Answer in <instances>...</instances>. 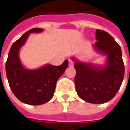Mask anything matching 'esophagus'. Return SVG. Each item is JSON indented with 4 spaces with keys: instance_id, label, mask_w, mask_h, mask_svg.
Listing matches in <instances>:
<instances>
[{
    "instance_id": "esophagus-1",
    "label": "esophagus",
    "mask_w": 130,
    "mask_h": 130,
    "mask_svg": "<svg viewBox=\"0 0 130 130\" xmlns=\"http://www.w3.org/2000/svg\"><path fill=\"white\" fill-rule=\"evenodd\" d=\"M68 65L70 67H72L74 65V62L72 60H69V61H68Z\"/></svg>"
}]
</instances>
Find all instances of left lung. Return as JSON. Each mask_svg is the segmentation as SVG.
Returning a JSON list of instances; mask_svg holds the SVG:
<instances>
[{
  "label": "left lung",
  "instance_id": "1",
  "mask_svg": "<svg viewBox=\"0 0 130 130\" xmlns=\"http://www.w3.org/2000/svg\"><path fill=\"white\" fill-rule=\"evenodd\" d=\"M95 47L107 56L105 66L84 62L75 64L74 83L80 98L92 104H102L114 98L122 84L125 66L120 45L111 35L102 30H96Z\"/></svg>",
  "mask_w": 130,
  "mask_h": 130
}]
</instances>
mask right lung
I'll use <instances>...</instances> for the list:
<instances>
[{
    "instance_id": "add662e5",
    "label": "right lung",
    "mask_w": 130,
    "mask_h": 130,
    "mask_svg": "<svg viewBox=\"0 0 130 130\" xmlns=\"http://www.w3.org/2000/svg\"><path fill=\"white\" fill-rule=\"evenodd\" d=\"M42 30L39 28L29 30L13 43L5 64L6 75L12 93L21 102L30 105L43 104L53 98L57 81L68 67L66 60L59 66L46 65L34 70L24 68L19 57V49L30 33Z\"/></svg>"
}]
</instances>
